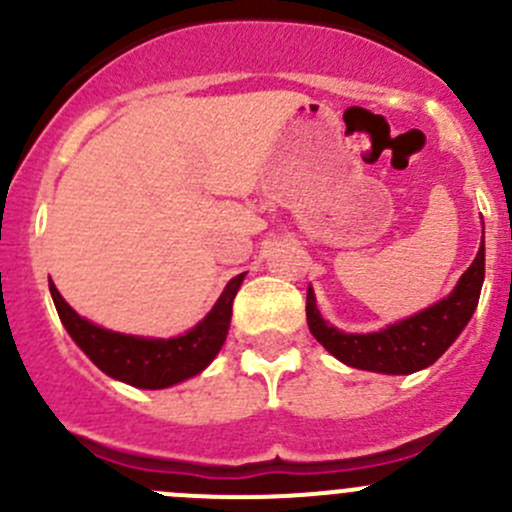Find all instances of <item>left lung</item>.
<instances>
[{
  "mask_svg": "<svg viewBox=\"0 0 512 512\" xmlns=\"http://www.w3.org/2000/svg\"><path fill=\"white\" fill-rule=\"evenodd\" d=\"M485 277V242H480L456 289L409 319L371 334H347L322 319L312 287L307 289V324L319 344L347 366L379 374H414L438 359L471 322Z\"/></svg>",
  "mask_w": 512,
  "mask_h": 512,
  "instance_id": "8db88e82",
  "label": "left lung"
}]
</instances>
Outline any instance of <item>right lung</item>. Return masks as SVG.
Here are the masks:
<instances>
[{"label":"right lung","instance_id":"right-lung-1","mask_svg":"<svg viewBox=\"0 0 512 512\" xmlns=\"http://www.w3.org/2000/svg\"><path fill=\"white\" fill-rule=\"evenodd\" d=\"M242 280H245V272L232 277L208 317L195 324L190 332L173 339L131 337V334L96 327L64 302L51 280L49 289L66 332L103 374L136 386V389H165V386L200 374L218 356L220 347L225 344L227 329H230L232 299H235Z\"/></svg>","mask_w":512,"mask_h":512}]
</instances>
